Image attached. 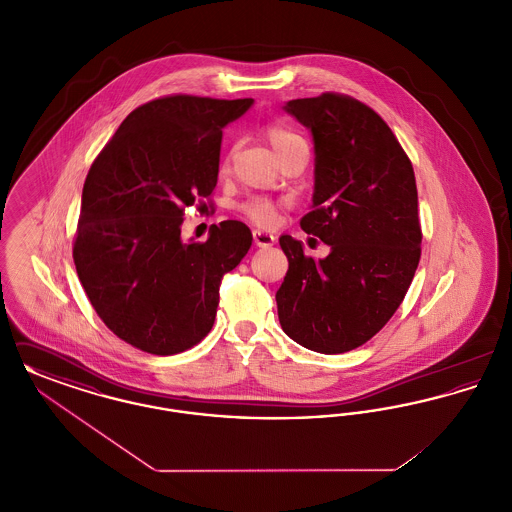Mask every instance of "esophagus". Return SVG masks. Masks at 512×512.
Returning <instances> with one entry per match:
<instances>
[{
    "label": "esophagus",
    "instance_id": "1",
    "mask_svg": "<svg viewBox=\"0 0 512 512\" xmlns=\"http://www.w3.org/2000/svg\"><path fill=\"white\" fill-rule=\"evenodd\" d=\"M253 242L257 247H270V245H274L276 238L263 230H253Z\"/></svg>",
    "mask_w": 512,
    "mask_h": 512
}]
</instances>
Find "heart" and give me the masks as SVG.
Returning <instances> with one entry per match:
<instances>
[{
  "mask_svg": "<svg viewBox=\"0 0 512 512\" xmlns=\"http://www.w3.org/2000/svg\"><path fill=\"white\" fill-rule=\"evenodd\" d=\"M265 138H267L272 149L276 151L278 157H284L288 151H292L295 147L307 146L305 140L297 132H293L288 126L278 124V122H270L265 126ZM228 161H230V155L222 163L224 169L228 167ZM242 213L247 219L259 224V226H272L274 220H276L278 205L267 197H255V199H249L247 203L242 205Z\"/></svg>",
  "mask_w": 512,
  "mask_h": 512,
  "instance_id": "b5f03b06",
  "label": "heart"
}]
</instances>
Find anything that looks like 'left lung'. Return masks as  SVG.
Instances as JSON below:
<instances>
[{
    "instance_id": "1",
    "label": "left lung",
    "mask_w": 512,
    "mask_h": 512,
    "mask_svg": "<svg viewBox=\"0 0 512 512\" xmlns=\"http://www.w3.org/2000/svg\"><path fill=\"white\" fill-rule=\"evenodd\" d=\"M284 109L313 134L315 194L301 228L330 253L315 261L292 236L280 238L290 267L278 318L299 345L345 353L386 326L413 282L422 244L413 165L359 99L326 92Z\"/></svg>"
}]
</instances>
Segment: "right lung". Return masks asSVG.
Segmentation results:
<instances>
[{
	"mask_svg": "<svg viewBox=\"0 0 512 512\" xmlns=\"http://www.w3.org/2000/svg\"><path fill=\"white\" fill-rule=\"evenodd\" d=\"M253 99L174 94L134 109L92 163L74 234L80 284L105 326L151 355L182 353L215 322L220 280L249 251L240 220L182 242L186 207L219 176L222 128Z\"/></svg>",
	"mask_w": 512,
	"mask_h": 512,
	"instance_id": "obj_1",
	"label": "right lung"
}]
</instances>
